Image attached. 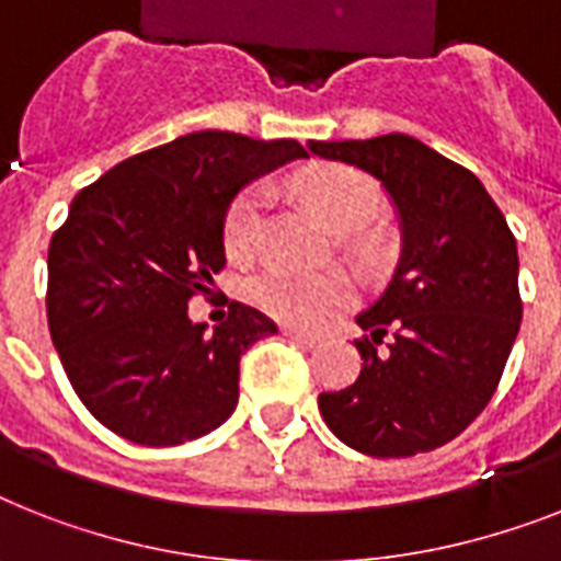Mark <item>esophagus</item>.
I'll return each instance as SVG.
<instances>
[{
  "label": "esophagus",
  "instance_id": "1",
  "mask_svg": "<svg viewBox=\"0 0 561 561\" xmlns=\"http://www.w3.org/2000/svg\"><path fill=\"white\" fill-rule=\"evenodd\" d=\"M285 336H288V340H294V343L305 345V348H317V345L322 343L317 334H305V331H294V328H285Z\"/></svg>",
  "mask_w": 561,
  "mask_h": 561
}]
</instances>
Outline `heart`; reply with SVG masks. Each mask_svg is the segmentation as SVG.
Instances as JSON below:
<instances>
[{"label":"heart","mask_w":561,"mask_h":561,"mask_svg":"<svg viewBox=\"0 0 561 561\" xmlns=\"http://www.w3.org/2000/svg\"><path fill=\"white\" fill-rule=\"evenodd\" d=\"M299 193L322 225L340 236L363 230L380 209V190L375 181L348 167H317L302 178ZM262 218H265V193L253 186L227 209L225 248L230 256L248 259L256 250ZM250 296L262 311L285 325L320 328L352 302L354 290L348 279L336 273L294 276V273L271 271L250 285Z\"/></svg>","instance_id":"heart-1"}]
</instances>
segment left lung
Instances as JSON below:
<instances>
[{
	"label": "left lung",
	"instance_id": "obj_1",
	"mask_svg": "<svg viewBox=\"0 0 561 561\" xmlns=\"http://www.w3.org/2000/svg\"><path fill=\"white\" fill-rule=\"evenodd\" d=\"M317 158L366 172L389 195L400 259L375 305L348 389L320 412L345 446L409 458L458 438L490 403L522 325L518 250L484 184L417 138L308 140ZM392 331L386 353L376 345Z\"/></svg>",
	"mask_w": 561,
	"mask_h": 561
}]
</instances>
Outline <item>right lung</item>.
<instances>
[{
	"label": "right lung",
	"instance_id": "add662e5",
	"mask_svg": "<svg viewBox=\"0 0 561 561\" xmlns=\"http://www.w3.org/2000/svg\"><path fill=\"white\" fill-rule=\"evenodd\" d=\"M308 158L296 140L190 131L77 193L48 248V328L77 398L121 438L175 446L239 403V359L276 325L230 302L207 334L186 302L225 267V218L256 178Z\"/></svg>",
	"mask_w": 561,
	"mask_h": 561
}]
</instances>
